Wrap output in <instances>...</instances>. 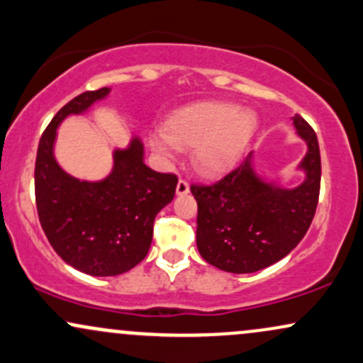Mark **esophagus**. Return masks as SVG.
Wrapping results in <instances>:
<instances>
[{"label": "esophagus", "instance_id": "1", "mask_svg": "<svg viewBox=\"0 0 363 363\" xmlns=\"http://www.w3.org/2000/svg\"><path fill=\"white\" fill-rule=\"evenodd\" d=\"M176 191H177V194L179 196H182V194H187L189 193V182L186 181V179H179V182H177V187H176Z\"/></svg>", "mask_w": 363, "mask_h": 363}]
</instances>
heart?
Returning <instances> with one entry per match:
<instances>
[{"label":"heart","mask_w":363,"mask_h":363,"mask_svg":"<svg viewBox=\"0 0 363 363\" xmlns=\"http://www.w3.org/2000/svg\"><path fill=\"white\" fill-rule=\"evenodd\" d=\"M256 119L230 102H203L176 112L164 135L150 140L153 150L169 155L176 148H194V165L203 174H220L239 160L251 140Z\"/></svg>","instance_id":"b5f03b06"}]
</instances>
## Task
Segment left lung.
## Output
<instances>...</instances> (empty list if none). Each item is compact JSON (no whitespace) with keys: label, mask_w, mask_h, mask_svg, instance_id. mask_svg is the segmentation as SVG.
Instances as JSON below:
<instances>
[{"label":"left lung","mask_w":363,"mask_h":363,"mask_svg":"<svg viewBox=\"0 0 363 363\" xmlns=\"http://www.w3.org/2000/svg\"><path fill=\"white\" fill-rule=\"evenodd\" d=\"M298 135L309 145L306 182L283 191L264 184L245 158L211 184H191L198 203L196 244L203 259L228 273H254L285 257L309 230L320 189L318 136L301 116Z\"/></svg>","instance_id":"obj_1"}]
</instances>
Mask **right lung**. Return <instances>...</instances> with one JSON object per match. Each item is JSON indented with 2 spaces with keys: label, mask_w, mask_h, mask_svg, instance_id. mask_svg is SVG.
Wrapping results in <instances>:
<instances>
[{
  "label": "right lung",
  "mask_w": 363,
  "mask_h": 363,
  "mask_svg": "<svg viewBox=\"0 0 363 363\" xmlns=\"http://www.w3.org/2000/svg\"><path fill=\"white\" fill-rule=\"evenodd\" d=\"M106 94L107 89L83 91L62 106L44 129L35 158V205L44 234L62 261L91 277H116L145 259L155 216L177 186L176 174L145 165L138 140L116 152L114 170L102 182L62 172L52 155L57 124Z\"/></svg>",
  "instance_id": "right-lung-1"
}]
</instances>
